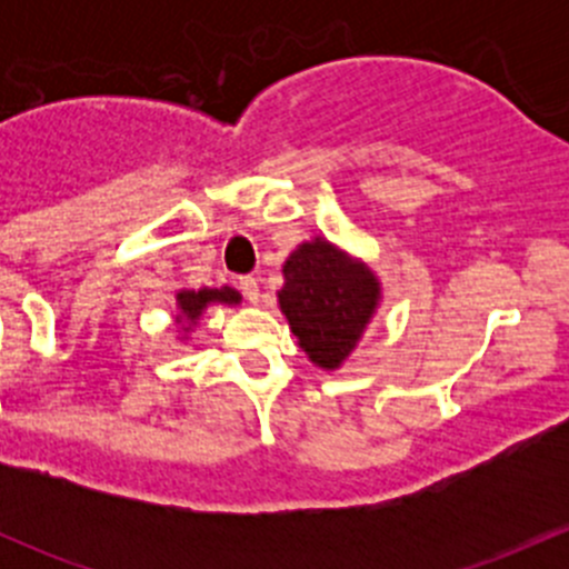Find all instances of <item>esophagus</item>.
<instances>
[{
	"mask_svg": "<svg viewBox=\"0 0 569 569\" xmlns=\"http://www.w3.org/2000/svg\"><path fill=\"white\" fill-rule=\"evenodd\" d=\"M239 289H242V295L248 297L250 302H258V297H261V289H258V280L252 278V274H244V278H239Z\"/></svg>",
	"mask_w": 569,
	"mask_h": 569,
	"instance_id": "obj_1",
	"label": "esophagus"
}]
</instances>
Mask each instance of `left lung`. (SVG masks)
<instances>
[{"label":"left lung","instance_id":"1","mask_svg":"<svg viewBox=\"0 0 569 569\" xmlns=\"http://www.w3.org/2000/svg\"><path fill=\"white\" fill-rule=\"evenodd\" d=\"M380 302L382 283L375 269L330 239H308L286 258L278 308L306 358L321 371L347 363Z\"/></svg>","mask_w":569,"mask_h":569}]
</instances>
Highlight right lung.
<instances>
[{
	"mask_svg": "<svg viewBox=\"0 0 569 569\" xmlns=\"http://www.w3.org/2000/svg\"><path fill=\"white\" fill-rule=\"evenodd\" d=\"M242 302V295L231 286H220V289H178L176 291V311H173V321L178 330L181 332V341H187L189 332L198 327L200 317L209 311L211 306H228V308H237Z\"/></svg>",
	"mask_w": 569,
	"mask_h": 569,
	"instance_id": "obj_1",
	"label": "right lung"
}]
</instances>
